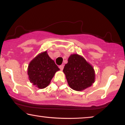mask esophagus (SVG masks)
Here are the masks:
<instances>
[{
    "mask_svg": "<svg viewBox=\"0 0 125 125\" xmlns=\"http://www.w3.org/2000/svg\"><path fill=\"white\" fill-rule=\"evenodd\" d=\"M63 68H64V65H61L59 66V69H61V70H63Z\"/></svg>",
    "mask_w": 125,
    "mask_h": 125,
    "instance_id": "1",
    "label": "esophagus"
}]
</instances>
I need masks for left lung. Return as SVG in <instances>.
Returning <instances> with one entry per match:
<instances>
[{
  "instance_id": "8db88e82",
  "label": "left lung",
  "mask_w": 125,
  "mask_h": 125,
  "mask_svg": "<svg viewBox=\"0 0 125 125\" xmlns=\"http://www.w3.org/2000/svg\"><path fill=\"white\" fill-rule=\"evenodd\" d=\"M68 84L71 89L81 91L90 87L95 79L94 68L82 56L71 54L63 69Z\"/></svg>"
}]
</instances>
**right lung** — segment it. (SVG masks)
<instances>
[{
  "mask_svg": "<svg viewBox=\"0 0 125 125\" xmlns=\"http://www.w3.org/2000/svg\"><path fill=\"white\" fill-rule=\"evenodd\" d=\"M59 70L46 51L40 53L30 62L27 74L33 85L42 89L49 85L55 73Z\"/></svg>",
  "mask_w": 125,
  "mask_h": 125,
  "instance_id": "right-lung-1",
  "label": "right lung"
}]
</instances>
